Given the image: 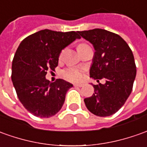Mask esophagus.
Masks as SVG:
<instances>
[{
    "label": "esophagus",
    "instance_id": "1",
    "mask_svg": "<svg viewBox=\"0 0 147 147\" xmlns=\"http://www.w3.org/2000/svg\"><path fill=\"white\" fill-rule=\"evenodd\" d=\"M74 86L75 87H82V86H83V84L75 83V84H74Z\"/></svg>",
    "mask_w": 147,
    "mask_h": 147
}]
</instances>
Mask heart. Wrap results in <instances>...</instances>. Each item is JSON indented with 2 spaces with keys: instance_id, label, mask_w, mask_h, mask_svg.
<instances>
[{
  "instance_id": "obj_1",
  "label": "heart",
  "mask_w": 147,
  "mask_h": 147,
  "mask_svg": "<svg viewBox=\"0 0 147 147\" xmlns=\"http://www.w3.org/2000/svg\"><path fill=\"white\" fill-rule=\"evenodd\" d=\"M83 45V44H82ZM62 55V53L61 54V56ZM64 75L68 79L72 80V81H79L82 78V70L77 68H69L64 72Z\"/></svg>"
}]
</instances>
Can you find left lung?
Returning <instances> with one entry per match:
<instances>
[{
  "instance_id": "8db88e82",
  "label": "left lung",
  "mask_w": 147,
  "mask_h": 147,
  "mask_svg": "<svg viewBox=\"0 0 147 147\" xmlns=\"http://www.w3.org/2000/svg\"><path fill=\"white\" fill-rule=\"evenodd\" d=\"M78 33L95 49L90 69V78L98 82L106 79L105 84L93 85L94 94L84 99L85 104L92 114L100 117L110 116L125 104L132 91L136 77L133 53L119 35L106 29Z\"/></svg>"
}]
</instances>
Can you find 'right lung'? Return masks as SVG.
Returning a JSON list of instances; mask_svg holds the SVG:
<instances>
[{"mask_svg":"<svg viewBox=\"0 0 147 147\" xmlns=\"http://www.w3.org/2000/svg\"><path fill=\"white\" fill-rule=\"evenodd\" d=\"M79 38L74 31L43 29L19 45L12 64V82L21 104L34 116L50 118L61 109L73 85L62 79L50 82L45 75L57 66L61 50Z\"/></svg>","mask_w":147,"mask_h":147,"instance_id":"obj_1","label":"right lung"}]
</instances>
